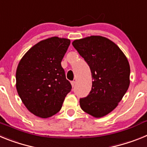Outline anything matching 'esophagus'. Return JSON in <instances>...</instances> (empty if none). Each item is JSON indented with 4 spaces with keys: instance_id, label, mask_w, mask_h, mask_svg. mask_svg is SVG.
Segmentation results:
<instances>
[{
    "instance_id": "1",
    "label": "esophagus",
    "mask_w": 147,
    "mask_h": 147,
    "mask_svg": "<svg viewBox=\"0 0 147 147\" xmlns=\"http://www.w3.org/2000/svg\"><path fill=\"white\" fill-rule=\"evenodd\" d=\"M71 83V85H72L73 88H74V87L75 86V85H76V82L75 81H72Z\"/></svg>"
}]
</instances>
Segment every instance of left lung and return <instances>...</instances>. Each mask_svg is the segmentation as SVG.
I'll return each mask as SVG.
<instances>
[{
  "mask_svg": "<svg viewBox=\"0 0 147 147\" xmlns=\"http://www.w3.org/2000/svg\"><path fill=\"white\" fill-rule=\"evenodd\" d=\"M90 68L91 90L81 98L80 107L96 118L103 117L117 107L129 85L130 67L121 50L102 36H90L72 42Z\"/></svg>",
  "mask_w": 147,
  "mask_h": 147,
  "instance_id": "1",
  "label": "left lung"
}]
</instances>
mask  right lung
<instances>
[{
	"mask_svg": "<svg viewBox=\"0 0 147 147\" xmlns=\"http://www.w3.org/2000/svg\"><path fill=\"white\" fill-rule=\"evenodd\" d=\"M70 40L53 37L42 40L26 53L16 71V88L26 108L46 119L57 113L71 90L61 65Z\"/></svg>",
	"mask_w": 147,
	"mask_h": 147,
	"instance_id": "obj_1",
	"label": "right lung"
}]
</instances>
